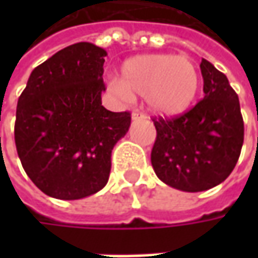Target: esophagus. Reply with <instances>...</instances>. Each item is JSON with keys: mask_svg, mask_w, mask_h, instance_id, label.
Returning <instances> with one entry per match:
<instances>
[{"mask_svg": "<svg viewBox=\"0 0 258 258\" xmlns=\"http://www.w3.org/2000/svg\"><path fill=\"white\" fill-rule=\"evenodd\" d=\"M139 119H145L144 114L138 113V112H134V113H132V120H139Z\"/></svg>", "mask_w": 258, "mask_h": 258, "instance_id": "obj_1", "label": "esophagus"}]
</instances>
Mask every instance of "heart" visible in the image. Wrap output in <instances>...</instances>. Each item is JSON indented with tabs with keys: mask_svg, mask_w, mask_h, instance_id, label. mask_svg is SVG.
<instances>
[{
	"mask_svg": "<svg viewBox=\"0 0 258 258\" xmlns=\"http://www.w3.org/2000/svg\"><path fill=\"white\" fill-rule=\"evenodd\" d=\"M112 87L123 99L145 97L154 114L175 117L185 113L197 99L201 73L186 55L139 54L122 63Z\"/></svg>",
	"mask_w": 258,
	"mask_h": 258,
	"instance_id": "obj_1",
	"label": "heart"
}]
</instances>
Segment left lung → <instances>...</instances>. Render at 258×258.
Returning a JSON list of instances; mask_svg holds the SVG:
<instances>
[{
	"instance_id": "obj_1",
	"label": "left lung",
	"mask_w": 258,
	"mask_h": 258,
	"mask_svg": "<svg viewBox=\"0 0 258 258\" xmlns=\"http://www.w3.org/2000/svg\"><path fill=\"white\" fill-rule=\"evenodd\" d=\"M204 99L176 119H154L151 162L156 176L185 192H201L228 178L238 161L244 123L227 76L203 58Z\"/></svg>"
}]
</instances>
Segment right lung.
I'll return each mask as SVG.
<instances>
[{"label": "right lung", "instance_id": "add662e5", "mask_svg": "<svg viewBox=\"0 0 258 258\" xmlns=\"http://www.w3.org/2000/svg\"><path fill=\"white\" fill-rule=\"evenodd\" d=\"M106 50L76 43L28 77L17 104L15 146L25 173L45 195L82 200L109 181L112 151L131 113L102 106Z\"/></svg>", "mask_w": 258, "mask_h": 258}]
</instances>
